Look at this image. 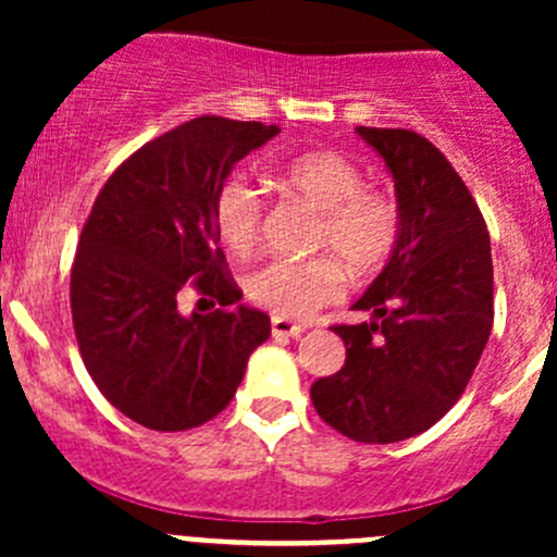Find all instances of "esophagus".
I'll use <instances>...</instances> for the list:
<instances>
[{
	"mask_svg": "<svg viewBox=\"0 0 557 557\" xmlns=\"http://www.w3.org/2000/svg\"><path fill=\"white\" fill-rule=\"evenodd\" d=\"M301 334H305V325L301 323H294V320L288 318H277V314L272 318V336H277V339H288V336Z\"/></svg>",
	"mask_w": 557,
	"mask_h": 557,
	"instance_id": "esophagus-1",
	"label": "esophagus"
}]
</instances>
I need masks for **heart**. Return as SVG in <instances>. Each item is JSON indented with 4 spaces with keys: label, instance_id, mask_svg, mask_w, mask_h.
Wrapping results in <instances>:
<instances>
[{
    "label": "heart",
    "instance_id": "heart-1",
    "mask_svg": "<svg viewBox=\"0 0 557 557\" xmlns=\"http://www.w3.org/2000/svg\"><path fill=\"white\" fill-rule=\"evenodd\" d=\"M280 183L320 210L314 247L334 252L352 272L369 274L391 256L401 232L396 199L383 188L363 183V172L334 150H307L283 161ZM218 239L234 256H245L261 237L263 201L243 174L223 180L212 201ZM336 258L307 261L274 258L247 274L245 290L252 305L277 318L305 320L320 307L345 296V274Z\"/></svg>",
    "mask_w": 557,
    "mask_h": 557
}]
</instances>
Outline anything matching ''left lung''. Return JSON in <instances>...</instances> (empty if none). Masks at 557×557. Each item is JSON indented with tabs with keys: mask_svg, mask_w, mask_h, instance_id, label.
<instances>
[{
	"mask_svg": "<svg viewBox=\"0 0 557 557\" xmlns=\"http://www.w3.org/2000/svg\"><path fill=\"white\" fill-rule=\"evenodd\" d=\"M396 180L401 232L387 267L334 325L345 367L310 396L352 442L391 445L445 418L469 385L493 329V258L485 218L436 145L409 128L358 126Z\"/></svg>",
	"mask_w": 557,
	"mask_h": 557,
	"instance_id": "1",
	"label": "left lung"
}]
</instances>
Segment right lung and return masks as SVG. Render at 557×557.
I'll list each match as a JSON object with an SVG mask.
<instances>
[{
    "label": "right lung",
    "mask_w": 557,
    "mask_h": 557,
    "mask_svg": "<svg viewBox=\"0 0 557 557\" xmlns=\"http://www.w3.org/2000/svg\"><path fill=\"white\" fill-rule=\"evenodd\" d=\"M277 126L201 115L128 156L99 190L70 277L83 363L107 401L153 431H188L228 407L269 314L237 307L243 290L218 247L212 201L232 166ZM194 287L222 310L183 319Z\"/></svg>",
    "instance_id": "right-lung-1"
}]
</instances>
